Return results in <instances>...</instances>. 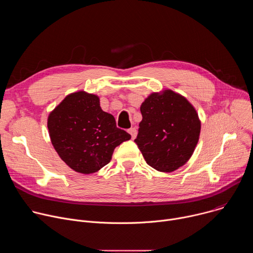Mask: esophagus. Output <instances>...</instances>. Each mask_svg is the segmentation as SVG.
<instances>
[{
	"instance_id": "34e87169",
	"label": "esophagus",
	"mask_w": 253,
	"mask_h": 253,
	"mask_svg": "<svg viewBox=\"0 0 253 253\" xmlns=\"http://www.w3.org/2000/svg\"><path fill=\"white\" fill-rule=\"evenodd\" d=\"M128 132H129V134L131 135L132 139H135V138H136V136H137V130H136V128H130V129L128 130Z\"/></svg>"
}]
</instances>
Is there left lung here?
Masks as SVG:
<instances>
[{
  "label": "left lung",
  "mask_w": 253,
  "mask_h": 253,
  "mask_svg": "<svg viewBox=\"0 0 253 253\" xmlns=\"http://www.w3.org/2000/svg\"><path fill=\"white\" fill-rule=\"evenodd\" d=\"M140 111L142 121L135 142L147 164L166 173L185 165L201 130L194 106L181 94L165 89L148 95Z\"/></svg>",
  "instance_id": "obj_1"
}]
</instances>
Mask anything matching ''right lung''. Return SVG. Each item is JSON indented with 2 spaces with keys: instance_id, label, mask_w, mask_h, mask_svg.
Segmentation results:
<instances>
[{
  "instance_id": "1",
  "label": "right lung",
  "mask_w": 253,
  "mask_h": 253,
  "mask_svg": "<svg viewBox=\"0 0 253 253\" xmlns=\"http://www.w3.org/2000/svg\"><path fill=\"white\" fill-rule=\"evenodd\" d=\"M47 126L60 158L81 174L99 171L131 138L116 127L113 115L101 109L99 96L83 90L67 95L50 112Z\"/></svg>"
}]
</instances>
